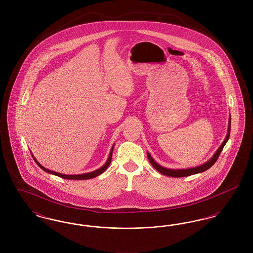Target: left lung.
<instances>
[{"label":"left lung","mask_w":253,"mask_h":253,"mask_svg":"<svg viewBox=\"0 0 253 253\" xmlns=\"http://www.w3.org/2000/svg\"><path fill=\"white\" fill-rule=\"evenodd\" d=\"M230 123H231V119L229 118V128H228V133H227V136L225 138V140L223 141V143L221 144V146L218 148L215 154L212 156V157L208 160L206 163H204L203 165H200L198 167H193V168L190 169H167L158 165L157 162L153 159V157H151V155L147 152V157L148 159L150 161V163L153 165V167L156 169L157 170H158L160 173L164 174V175H167V176H170V177H183V176H189V175H192V174H195V173H199V172H203L205 170L209 169L211 168L218 159V157L220 156L224 146L226 145V143L228 142L229 138V133H230Z\"/></svg>","instance_id":"left-lung-1"}]
</instances>
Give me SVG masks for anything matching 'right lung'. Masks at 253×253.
I'll use <instances>...</instances> for the list:
<instances>
[{
  "label": "right lung",
  "instance_id": "1",
  "mask_svg": "<svg viewBox=\"0 0 253 253\" xmlns=\"http://www.w3.org/2000/svg\"><path fill=\"white\" fill-rule=\"evenodd\" d=\"M113 149H114V146L110 152V155H109L108 159L106 161V163L101 167V168L97 169L94 171H91V172H87V173H83V174H62V173H59V172H56V171H53V170H50L48 169L44 168L43 166H42L38 161L36 160V158L33 157V159L35 160V162L37 163V165L41 169H42L44 171L51 173V174H54V175H57V176H60L61 178H64V179H70V180H85V179H91V178H94L96 177L97 175L101 174L106 169L108 168L110 163H111V160H112V155H113Z\"/></svg>",
  "mask_w": 253,
  "mask_h": 253
}]
</instances>
